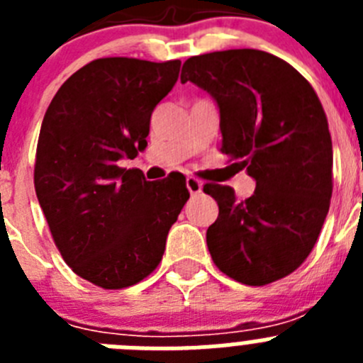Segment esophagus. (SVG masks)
Segmentation results:
<instances>
[{"label":"esophagus","instance_id":"1","mask_svg":"<svg viewBox=\"0 0 363 363\" xmlns=\"http://www.w3.org/2000/svg\"><path fill=\"white\" fill-rule=\"evenodd\" d=\"M187 189L191 194H200L201 192V182L198 178H194V176H189L187 178Z\"/></svg>","mask_w":363,"mask_h":363}]
</instances>
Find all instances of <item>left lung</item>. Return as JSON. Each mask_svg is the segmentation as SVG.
<instances>
[{
	"mask_svg": "<svg viewBox=\"0 0 363 363\" xmlns=\"http://www.w3.org/2000/svg\"><path fill=\"white\" fill-rule=\"evenodd\" d=\"M185 82L216 99L221 152L256 179L247 200L203 185L220 209L207 229L213 262L245 285L285 278L313 251L331 205L333 143L318 96L294 67L255 49L189 57Z\"/></svg>",
	"mask_w": 363,
	"mask_h": 363,
	"instance_id": "obj_1",
	"label": "left lung"
}]
</instances>
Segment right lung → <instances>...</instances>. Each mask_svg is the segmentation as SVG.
<instances>
[{
    "instance_id": "1",
    "label": "right lung",
    "mask_w": 363,
    "mask_h": 363,
    "mask_svg": "<svg viewBox=\"0 0 363 363\" xmlns=\"http://www.w3.org/2000/svg\"><path fill=\"white\" fill-rule=\"evenodd\" d=\"M179 60L99 57L70 76L45 112L34 187L57 251L101 289L142 281L162 262L169 229L189 200L185 178L147 182L118 165L145 150L154 107Z\"/></svg>"
}]
</instances>
